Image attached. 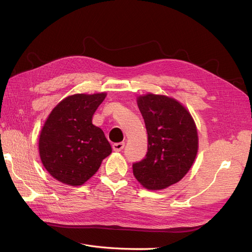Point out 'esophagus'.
Masks as SVG:
<instances>
[{"instance_id":"34e87169","label":"esophagus","mask_w":252,"mask_h":252,"mask_svg":"<svg viewBox=\"0 0 252 252\" xmlns=\"http://www.w3.org/2000/svg\"><path fill=\"white\" fill-rule=\"evenodd\" d=\"M124 146H125V143H124V142H120V143H114V144L112 145V149H113L114 151H117V152H120V151H122V150H123Z\"/></svg>"}]
</instances>
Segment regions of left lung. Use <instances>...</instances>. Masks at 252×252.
I'll return each instance as SVG.
<instances>
[{
	"instance_id": "left-lung-1",
	"label": "left lung",
	"mask_w": 252,
	"mask_h": 252,
	"mask_svg": "<svg viewBox=\"0 0 252 252\" xmlns=\"http://www.w3.org/2000/svg\"><path fill=\"white\" fill-rule=\"evenodd\" d=\"M146 126L148 149L133 163V175L150 190H161L181 181L194 162L199 138L191 114L180 102L148 94L138 97Z\"/></svg>"
}]
</instances>
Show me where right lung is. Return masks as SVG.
Listing matches in <instances>:
<instances>
[{"mask_svg":"<svg viewBox=\"0 0 252 252\" xmlns=\"http://www.w3.org/2000/svg\"><path fill=\"white\" fill-rule=\"evenodd\" d=\"M106 94H77L65 97L50 112L41 130V161L50 175L80 186L100 168L111 146L93 117Z\"/></svg>","mask_w":252,"mask_h":252,"instance_id":"1","label":"right lung"}]
</instances>
